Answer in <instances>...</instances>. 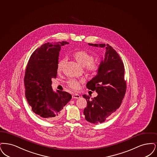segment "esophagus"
I'll return each instance as SVG.
<instances>
[{"instance_id":"esophagus-1","label":"esophagus","mask_w":157,"mask_h":157,"mask_svg":"<svg viewBox=\"0 0 157 157\" xmlns=\"http://www.w3.org/2000/svg\"><path fill=\"white\" fill-rule=\"evenodd\" d=\"M72 97H73V98H74V99H78V98H80V96L79 94H73V95H72Z\"/></svg>"}]
</instances>
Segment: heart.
Instances as JSON below:
<instances>
[{
	"label": "heart",
	"mask_w": 157,
	"mask_h": 157,
	"mask_svg": "<svg viewBox=\"0 0 157 157\" xmlns=\"http://www.w3.org/2000/svg\"><path fill=\"white\" fill-rule=\"evenodd\" d=\"M73 57L75 58L77 62L81 65L82 67H84L87 72L90 74H95L96 73L100 66V64L99 62L93 61L94 57L93 56L89 53L80 50L75 52L73 54ZM66 62L65 59H62L58 62L57 64V70L58 71H60L63 68L64 63ZM68 86L71 89L73 90H78L80 87L79 82L74 79H70L67 82Z\"/></svg>",
	"instance_id": "obj_1"
}]
</instances>
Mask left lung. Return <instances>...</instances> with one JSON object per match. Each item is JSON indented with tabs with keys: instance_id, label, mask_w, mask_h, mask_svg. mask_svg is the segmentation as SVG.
Instances as JSON below:
<instances>
[{
	"instance_id": "8db88e82",
	"label": "left lung",
	"mask_w": 157,
	"mask_h": 157,
	"mask_svg": "<svg viewBox=\"0 0 157 157\" xmlns=\"http://www.w3.org/2000/svg\"><path fill=\"white\" fill-rule=\"evenodd\" d=\"M89 45L105 49L104 59L101 61L97 75L87 83V89L96 91L94 98L84 94L87 105L84 109L86 120L93 124L103 123L121 104L126 91L123 61L116 50L109 44Z\"/></svg>"
}]
</instances>
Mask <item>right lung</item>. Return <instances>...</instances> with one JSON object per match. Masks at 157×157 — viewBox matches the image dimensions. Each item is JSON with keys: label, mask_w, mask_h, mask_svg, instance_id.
Returning a JSON list of instances; mask_svg holds the SVG:
<instances>
[{"label": "right lung", "mask_w": 157, "mask_h": 157, "mask_svg": "<svg viewBox=\"0 0 157 157\" xmlns=\"http://www.w3.org/2000/svg\"><path fill=\"white\" fill-rule=\"evenodd\" d=\"M66 41L47 43L31 55L26 69L24 83L27 102L35 114L49 121L61 117L63 107L71 99L66 91L52 87V78L57 74V64L61 47Z\"/></svg>", "instance_id": "add662e5"}]
</instances>
